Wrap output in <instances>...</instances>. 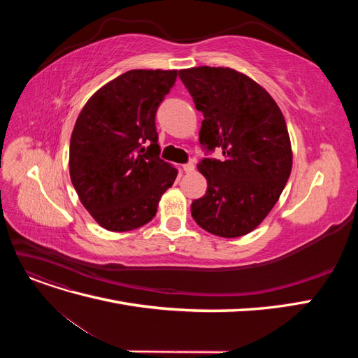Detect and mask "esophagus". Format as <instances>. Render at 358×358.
Wrapping results in <instances>:
<instances>
[{
	"mask_svg": "<svg viewBox=\"0 0 358 358\" xmlns=\"http://www.w3.org/2000/svg\"><path fill=\"white\" fill-rule=\"evenodd\" d=\"M194 167H196V166H194V162H187V164L182 166V169L185 173H191L194 170Z\"/></svg>",
	"mask_w": 358,
	"mask_h": 358,
	"instance_id": "obj_1",
	"label": "esophagus"
}]
</instances>
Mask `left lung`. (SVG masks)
Listing matches in <instances>:
<instances>
[{"instance_id": "8db88e82", "label": "left lung", "mask_w": 358, "mask_h": 358, "mask_svg": "<svg viewBox=\"0 0 358 358\" xmlns=\"http://www.w3.org/2000/svg\"><path fill=\"white\" fill-rule=\"evenodd\" d=\"M179 78L204 116L200 145L221 148L224 155L199 162L208 191L192 201V218L215 236H245L273 209L289 178L284 115L263 86L233 69L194 67L180 70Z\"/></svg>"}]
</instances>
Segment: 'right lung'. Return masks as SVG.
<instances>
[{
	"mask_svg": "<svg viewBox=\"0 0 358 358\" xmlns=\"http://www.w3.org/2000/svg\"><path fill=\"white\" fill-rule=\"evenodd\" d=\"M176 70H129L83 106L70 140V178L103 229L129 231L157 215L178 170L159 158L155 115Z\"/></svg>",
	"mask_w": 358,
	"mask_h": 358,
	"instance_id": "obj_1",
	"label": "right lung"
}]
</instances>
